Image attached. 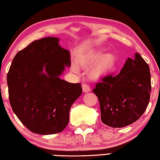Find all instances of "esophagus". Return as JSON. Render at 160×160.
I'll list each match as a JSON object with an SVG mask.
<instances>
[{"label":"esophagus","mask_w":160,"mask_h":160,"mask_svg":"<svg viewBox=\"0 0 160 160\" xmlns=\"http://www.w3.org/2000/svg\"><path fill=\"white\" fill-rule=\"evenodd\" d=\"M82 90L84 92H89L91 91V88L89 85L86 84H82Z\"/></svg>","instance_id":"esophagus-1"}]
</instances>
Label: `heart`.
<instances>
[{"label": "heart", "instance_id": "b5f03b06", "mask_svg": "<svg viewBox=\"0 0 160 160\" xmlns=\"http://www.w3.org/2000/svg\"><path fill=\"white\" fill-rule=\"evenodd\" d=\"M100 51L97 49H91L85 52L79 59L78 63L84 68H88L93 61L89 69V74L93 78H99L105 76L112 70L115 64V56L112 53L106 52L99 55ZM71 71L74 73H79V68L76 63H72Z\"/></svg>", "mask_w": 160, "mask_h": 160}]
</instances>
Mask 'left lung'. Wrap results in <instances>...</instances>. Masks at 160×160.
<instances>
[{
  "mask_svg": "<svg viewBox=\"0 0 160 160\" xmlns=\"http://www.w3.org/2000/svg\"><path fill=\"white\" fill-rule=\"evenodd\" d=\"M151 88L149 65L136 52L119 73L102 78L93 89L100 105L102 122L112 128L136 122L147 108Z\"/></svg>",
  "mask_w": 160,
  "mask_h": 160,
  "instance_id": "obj_1",
  "label": "left lung"
}]
</instances>
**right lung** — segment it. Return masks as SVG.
Returning <instances> with one entry per match:
<instances>
[{
	"label": "right lung",
	"instance_id": "add662e5",
	"mask_svg": "<svg viewBox=\"0 0 160 160\" xmlns=\"http://www.w3.org/2000/svg\"><path fill=\"white\" fill-rule=\"evenodd\" d=\"M59 40L49 37L32 42L15 55L7 74L13 112L29 131L41 135L64 130L71 105L82 93L79 83L60 78L71 62Z\"/></svg>",
	"mask_w": 160,
	"mask_h": 160
}]
</instances>
